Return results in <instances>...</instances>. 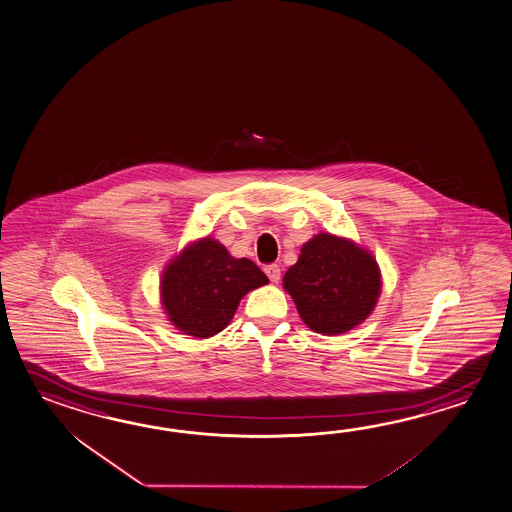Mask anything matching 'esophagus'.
I'll return each instance as SVG.
<instances>
[{"mask_svg": "<svg viewBox=\"0 0 512 512\" xmlns=\"http://www.w3.org/2000/svg\"><path fill=\"white\" fill-rule=\"evenodd\" d=\"M264 272H266V275L270 277L272 282H279V279H281V266H277V264H268L264 268Z\"/></svg>", "mask_w": 512, "mask_h": 512, "instance_id": "obj_1", "label": "esophagus"}]
</instances>
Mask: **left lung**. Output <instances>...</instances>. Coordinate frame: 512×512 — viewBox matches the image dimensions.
Segmentation results:
<instances>
[{
	"mask_svg": "<svg viewBox=\"0 0 512 512\" xmlns=\"http://www.w3.org/2000/svg\"><path fill=\"white\" fill-rule=\"evenodd\" d=\"M282 286L310 330L341 335L374 312L383 279L370 251L323 231L304 242L299 259L284 273Z\"/></svg>",
	"mask_w": 512,
	"mask_h": 512,
	"instance_id": "left-lung-1",
	"label": "left lung"
}]
</instances>
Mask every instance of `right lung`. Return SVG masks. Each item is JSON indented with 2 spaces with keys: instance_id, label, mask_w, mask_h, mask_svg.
<instances>
[{
  "instance_id": "right-lung-1",
  "label": "right lung",
  "mask_w": 512,
  "mask_h": 512,
  "mask_svg": "<svg viewBox=\"0 0 512 512\" xmlns=\"http://www.w3.org/2000/svg\"><path fill=\"white\" fill-rule=\"evenodd\" d=\"M268 282L255 262L235 259L219 240L204 237L167 262L160 303L182 334L208 339L231 323L246 293Z\"/></svg>"
}]
</instances>
